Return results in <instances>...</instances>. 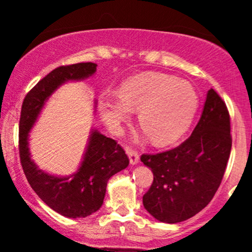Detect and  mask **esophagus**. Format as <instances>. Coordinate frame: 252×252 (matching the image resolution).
I'll return each instance as SVG.
<instances>
[{"label": "esophagus", "instance_id": "obj_1", "mask_svg": "<svg viewBox=\"0 0 252 252\" xmlns=\"http://www.w3.org/2000/svg\"><path fill=\"white\" fill-rule=\"evenodd\" d=\"M126 154H128V156H129L130 164H132V166L137 164L138 161H140V156H138L137 153H136L135 150H132V149H130V148H126Z\"/></svg>", "mask_w": 252, "mask_h": 252}]
</instances>
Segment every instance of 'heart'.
Here are the masks:
<instances>
[{
  "instance_id": "1",
  "label": "heart",
  "mask_w": 252,
  "mask_h": 252,
  "mask_svg": "<svg viewBox=\"0 0 252 252\" xmlns=\"http://www.w3.org/2000/svg\"><path fill=\"white\" fill-rule=\"evenodd\" d=\"M199 106L192 84L158 72H147L126 80L117 97L103 96L98 103L102 121L111 132H120L132 110L155 146L175 142L189 128Z\"/></svg>"
}]
</instances>
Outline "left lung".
Wrapping results in <instances>:
<instances>
[{
    "label": "left lung",
    "instance_id": "8db88e82",
    "mask_svg": "<svg viewBox=\"0 0 252 252\" xmlns=\"http://www.w3.org/2000/svg\"><path fill=\"white\" fill-rule=\"evenodd\" d=\"M231 146L230 115L211 89L200 120L184 143L168 152L141 156L154 175L143 195L144 209L167 224L187 220L200 212L220 186Z\"/></svg>",
    "mask_w": 252,
    "mask_h": 252
}]
</instances>
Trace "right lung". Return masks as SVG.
<instances>
[{
    "label": "right lung",
    "mask_w": 252,
    "mask_h": 252,
    "mask_svg": "<svg viewBox=\"0 0 252 252\" xmlns=\"http://www.w3.org/2000/svg\"><path fill=\"white\" fill-rule=\"evenodd\" d=\"M96 71L97 63H94L60 66L42 78L22 103L19 149L25 175L39 198L52 210L67 218H85L102 207L109 179L128 167V156L116 141L106 137L94 126L76 172L66 176L50 174L32 160L30 132L47 100L60 86L68 82L88 79Z\"/></svg>",
    "instance_id": "obj_1"
}]
</instances>
